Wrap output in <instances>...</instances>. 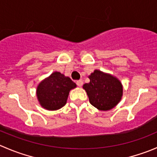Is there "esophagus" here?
I'll list each match as a JSON object with an SVG mask.
<instances>
[{
    "label": "esophagus",
    "mask_w": 157,
    "mask_h": 157,
    "mask_svg": "<svg viewBox=\"0 0 157 157\" xmlns=\"http://www.w3.org/2000/svg\"><path fill=\"white\" fill-rule=\"evenodd\" d=\"M77 85L78 86V87H81L82 85H83V80H79L77 81Z\"/></svg>",
    "instance_id": "obj_1"
}]
</instances>
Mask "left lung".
Returning <instances> with one entry per match:
<instances>
[{"mask_svg": "<svg viewBox=\"0 0 157 157\" xmlns=\"http://www.w3.org/2000/svg\"><path fill=\"white\" fill-rule=\"evenodd\" d=\"M88 77L90 82L84 83L83 88L94 107L101 111H108L119 103L123 87L118 79L98 70H95Z\"/></svg>", "mask_w": 157, "mask_h": 157, "instance_id": "8db88e82", "label": "left lung"}]
</instances>
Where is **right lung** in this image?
I'll list each match as a JSON object with an SVG mask.
<instances>
[{
	"instance_id": "right-lung-1",
	"label": "right lung",
	"mask_w": 157,
	"mask_h": 157,
	"mask_svg": "<svg viewBox=\"0 0 157 157\" xmlns=\"http://www.w3.org/2000/svg\"><path fill=\"white\" fill-rule=\"evenodd\" d=\"M76 87V83L70 77H65L59 72H54L38 85V101L45 109L58 110L67 104L70 90Z\"/></svg>"
}]
</instances>
